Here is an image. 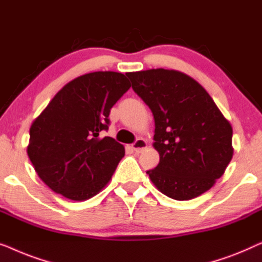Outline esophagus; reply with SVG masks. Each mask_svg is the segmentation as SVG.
Segmentation results:
<instances>
[{
	"instance_id": "esophagus-1",
	"label": "esophagus",
	"mask_w": 262,
	"mask_h": 262,
	"mask_svg": "<svg viewBox=\"0 0 262 262\" xmlns=\"http://www.w3.org/2000/svg\"><path fill=\"white\" fill-rule=\"evenodd\" d=\"M132 148H133V150H134L135 153L142 152L143 149L147 148V141H146V140H143V139H138L132 145Z\"/></svg>"
}]
</instances>
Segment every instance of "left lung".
I'll use <instances>...</instances> for the list:
<instances>
[{"mask_svg":"<svg viewBox=\"0 0 262 262\" xmlns=\"http://www.w3.org/2000/svg\"><path fill=\"white\" fill-rule=\"evenodd\" d=\"M154 116L160 161L146 173L161 193L190 201L223 176L234 154L233 128L197 80L177 70L128 72Z\"/></svg>","mask_w":262,"mask_h":262,"instance_id":"1","label":"left lung"}]
</instances>
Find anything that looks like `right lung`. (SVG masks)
<instances>
[{"instance_id":"obj_1","label":"right lung","mask_w":262,"mask_h":262,"mask_svg":"<svg viewBox=\"0 0 262 262\" xmlns=\"http://www.w3.org/2000/svg\"><path fill=\"white\" fill-rule=\"evenodd\" d=\"M129 88L123 73H85L62 86L33 121L27 154L51 190L83 202L110 182L124 147L101 132L108 129L110 109Z\"/></svg>"}]
</instances>
